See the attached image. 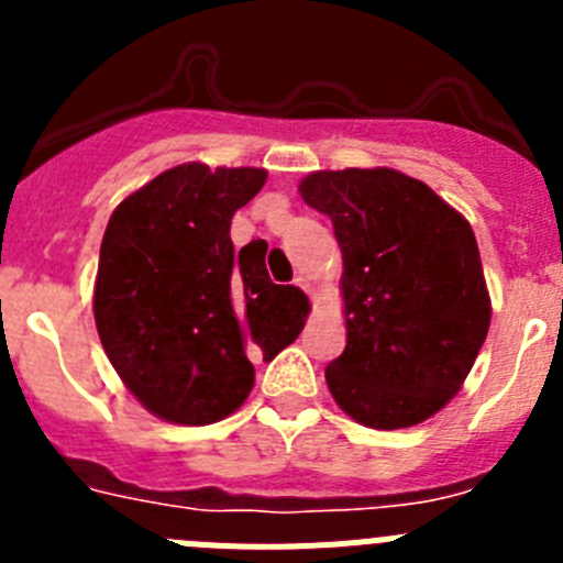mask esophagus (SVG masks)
Segmentation results:
<instances>
[{
    "instance_id": "1",
    "label": "esophagus",
    "mask_w": 563,
    "mask_h": 563,
    "mask_svg": "<svg viewBox=\"0 0 563 563\" xmlns=\"http://www.w3.org/2000/svg\"><path fill=\"white\" fill-rule=\"evenodd\" d=\"M296 285L301 287V290H307V292H310V296H316V287H312L310 282H307L305 276H298V278H296Z\"/></svg>"
}]
</instances>
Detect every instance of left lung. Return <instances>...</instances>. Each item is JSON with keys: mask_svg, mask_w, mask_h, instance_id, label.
<instances>
[{"mask_svg": "<svg viewBox=\"0 0 563 563\" xmlns=\"http://www.w3.org/2000/svg\"><path fill=\"white\" fill-rule=\"evenodd\" d=\"M343 256L346 350L327 386L352 420L409 429L462 389L490 327L476 236L426 183L395 168L312 172L298 186Z\"/></svg>", "mask_w": 563, "mask_h": 563, "instance_id": "left-lung-1", "label": "left lung"}]
</instances>
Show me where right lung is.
I'll return each mask as SVG.
<instances>
[{
    "label": "right lung",
    "mask_w": 563,
    "mask_h": 563,
    "mask_svg": "<svg viewBox=\"0 0 563 563\" xmlns=\"http://www.w3.org/2000/svg\"><path fill=\"white\" fill-rule=\"evenodd\" d=\"M265 168L183 163L109 217L96 278V327L114 372L152 415L208 426L245 402L253 355L273 361L305 330L307 296L273 285L265 242L233 253V213Z\"/></svg>",
    "instance_id": "1"
}]
</instances>
